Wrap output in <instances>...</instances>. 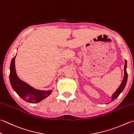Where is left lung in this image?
Returning a JSON list of instances; mask_svg holds the SVG:
<instances>
[{"label": "left lung", "instance_id": "1", "mask_svg": "<svg viewBox=\"0 0 134 134\" xmlns=\"http://www.w3.org/2000/svg\"><path fill=\"white\" fill-rule=\"evenodd\" d=\"M127 60H125V65H124V78L123 80L121 83V85H120V86L118 87L117 90L113 93L111 96V102H113L114 100H115L119 95L121 94L122 91L124 89V88L126 86V84H127V79H128V74L127 72Z\"/></svg>", "mask_w": 134, "mask_h": 134}]
</instances>
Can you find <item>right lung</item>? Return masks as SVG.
I'll list each match as a JSON object with an SVG mask.
<instances>
[{"instance_id":"add662e5","label":"right lung","mask_w":134,"mask_h":134,"mask_svg":"<svg viewBox=\"0 0 134 134\" xmlns=\"http://www.w3.org/2000/svg\"><path fill=\"white\" fill-rule=\"evenodd\" d=\"M16 55L12 59L10 66V82L12 87L22 99L30 103H37L48 97L52 90H41L35 89L31 86L23 81L17 76L15 67V58Z\"/></svg>"}]
</instances>
